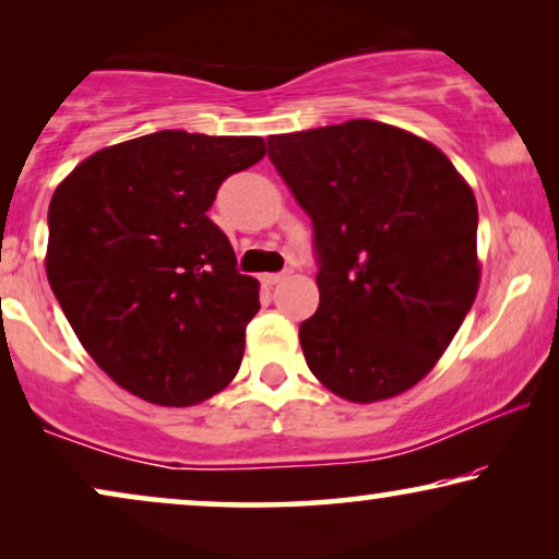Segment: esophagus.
<instances>
[{
	"instance_id": "34e87169",
	"label": "esophagus",
	"mask_w": 559,
	"mask_h": 559,
	"mask_svg": "<svg viewBox=\"0 0 559 559\" xmlns=\"http://www.w3.org/2000/svg\"><path fill=\"white\" fill-rule=\"evenodd\" d=\"M287 274L285 272H274V274H262V282L264 285H277V282L285 280Z\"/></svg>"
}]
</instances>
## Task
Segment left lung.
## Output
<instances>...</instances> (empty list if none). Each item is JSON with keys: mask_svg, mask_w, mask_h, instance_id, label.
<instances>
[{"mask_svg": "<svg viewBox=\"0 0 559 559\" xmlns=\"http://www.w3.org/2000/svg\"><path fill=\"white\" fill-rule=\"evenodd\" d=\"M312 221L320 305L300 325L310 371L348 402L427 377L478 293V205L419 136L350 119L266 140Z\"/></svg>", "mask_w": 559, "mask_h": 559, "instance_id": "obj_1", "label": "left lung"}]
</instances>
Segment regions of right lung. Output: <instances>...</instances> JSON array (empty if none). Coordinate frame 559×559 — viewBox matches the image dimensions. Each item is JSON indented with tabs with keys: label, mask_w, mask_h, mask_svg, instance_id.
Instances as JSON below:
<instances>
[{
	"label": "right lung",
	"mask_w": 559,
	"mask_h": 559,
	"mask_svg": "<svg viewBox=\"0 0 559 559\" xmlns=\"http://www.w3.org/2000/svg\"><path fill=\"white\" fill-rule=\"evenodd\" d=\"M262 136L180 129L83 159L48 209V282L88 356L152 404L190 407L236 377L259 282L209 218Z\"/></svg>",
	"instance_id": "1"
}]
</instances>
